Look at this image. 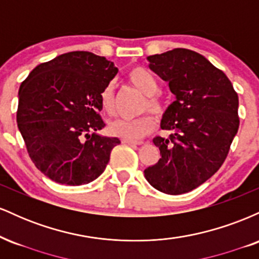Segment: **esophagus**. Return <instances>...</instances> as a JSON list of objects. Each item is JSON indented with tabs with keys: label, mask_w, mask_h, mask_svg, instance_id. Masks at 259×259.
<instances>
[{
	"label": "esophagus",
	"mask_w": 259,
	"mask_h": 259,
	"mask_svg": "<svg viewBox=\"0 0 259 259\" xmlns=\"http://www.w3.org/2000/svg\"><path fill=\"white\" fill-rule=\"evenodd\" d=\"M121 142H123V144H127V145H141V144H144L142 141H134V140H125V139L121 140Z\"/></svg>",
	"instance_id": "1"
}]
</instances>
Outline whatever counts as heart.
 Listing matches in <instances>:
<instances>
[{"label": "heart", "mask_w": 259, "mask_h": 259, "mask_svg": "<svg viewBox=\"0 0 259 259\" xmlns=\"http://www.w3.org/2000/svg\"><path fill=\"white\" fill-rule=\"evenodd\" d=\"M127 80L136 90L141 92L146 96L144 103V111H150L153 114L159 115L163 112V105L157 96V92L159 91V84L157 81L156 76L150 70L142 67H135L129 70L127 73ZM100 103L103 112L108 115H114L117 107H115L114 90L113 85L108 84L103 89L100 95ZM154 129V120L150 115L139 118L135 120L118 119L109 125V133L113 136L121 138L125 140H140L152 133Z\"/></svg>", "instance_id": "heart-1"}]
</instances>
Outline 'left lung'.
I'll list each match as a JSON object with an SVG mask.
<instances>
[{
    "label": "left lung",
    "instance_id": "8db88e82",
    "mask_svg": "<svg viewBox=\"0 0 259 259\" xmlns=\"http://www.w3.org/2000/svg\"><path fill=\"white\" fill-rule=\"evenodd\" d=\"M148 67L169 84L175 101L160 121L170 138L153 139L160 158L144 170L160 192L181 195L222 167L239 129V97L222 70L200 53L174 49L148 56Z\"/></svg>",
    "mask_w": 259,
    "mask_h": 259
}]
</instances>
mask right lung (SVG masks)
<instances>
[{
	"mask_svg": "<svg viewBox=\"0 0 259 259\" xmlns=\"http://www.w3.org/2000/svg\"><path fill=\"white\" fill-rule=\"evenodd\" d=\"M105 57L74 51L38 64L18 92V129L35 167L62 185L89 184L106 169L118 138L105 127L100 95L117 75Z\"/></svg>",
	"mask_w": 259,
	"mask_h": 259,
	"instance_id": "1",
	"label": "right lung"
}]
</instances>
